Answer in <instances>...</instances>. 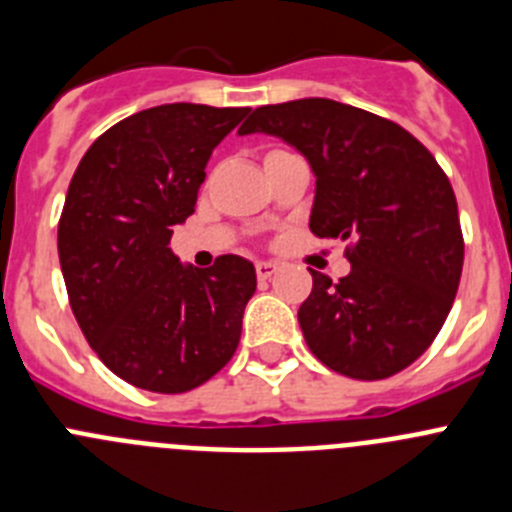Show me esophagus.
Returning a JSON list of instances; mask_svg holds the SVG:
<instances>
[{"instance_id": "obj_1", "label": "esophagus", "mask_w": 512, "mask_h": 512, "mask_svg": "<svg viewBox=\"0 0 512 512\" xmlns=\"http://www.w3.org/2000/svg\"><path fill=\"white\" fill-rule=\"evenodd\" d=\"M278 262H267V260H260V262H255V272H257V278L260 280H267V278H272V275H275V272H278Z\"/></svg>"}]
</instances>
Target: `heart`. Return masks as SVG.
Here are the masks:
<instances>
[{
  "instance_id": "heart-1",
  "label": "heart",
  "mask_w": 512,
  "mask_h": 512,
  "mask_svg": "<svg viewBox=\"0 0 512 512\" xmlns=\"http://www.w3.org/2000/svg\"><path fill=\"white\" fill-rule=\"evenodd\" d=\"M270 154H272V151H270Z\"/></svg>"
}]
</instances>
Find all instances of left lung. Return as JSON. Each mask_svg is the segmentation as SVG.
<instances>
[{
  "mask_svg": "<svg viewBox=\"0 0 512 512\" xmlns=\"http://www.w3.org/2000/svg\"><path fill=\"white\" fill-rule=\"evenodd\" d=\"M278 136L315 174L310 232L348 242L351 272L310 270L298 321L313 356L361 381L389 379L437 338L465 260L450 179L394 121L328 98L262 105L240 126Z\"/></svg>",
  "mask_w": 512,
  "mask_h": 512,
  "instance_id": "1",
  "label": "left lung"
}]
</instances>
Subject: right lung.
<instances>
[{
  "label": "right lung",
  "instance_id": "1",
  "mask_svg": "<svg viewBox=\"0 0 512 512\" xmlns=\"http://www.w3.org/2000/svg\"><path fill=\"white\" fill-rule=\"evenodd\" d=\"M250 108L156 105L85 151L70 181L57 252L70 308L90 348L138 389L184 394L237 351L255 265L222 255L181 265L169 242L194 214L217 143Z\"/></svg>",
  "mask_w": 512,
  "mask_h": 512
}]
</instances>
